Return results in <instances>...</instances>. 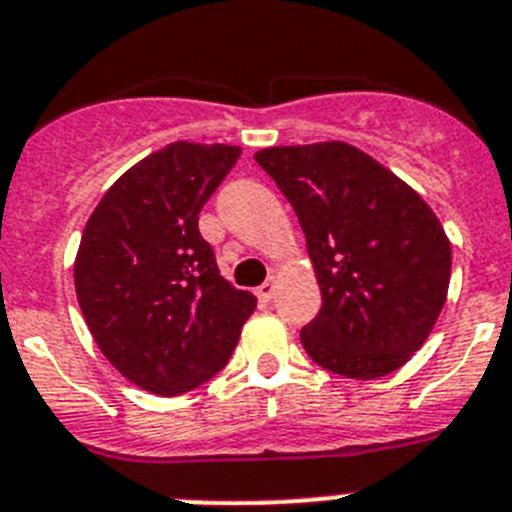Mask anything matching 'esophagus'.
I'll use <instances>...</instances> for the list:
<instances>
[{
	"label": "esophagus",
	"instance_id": "34e87169",
	"mask_svg": "<svg viewBox=\"0 0 512 512\" xmlns=\"http://www.w3.org/2000/svg\"><path fill=\"white\" fill-rule=\"evenodd\" d=\"M275 288H278V280H275V278L265 280V283L257 288V298H260L262 303H270L275 298Z\"/></svg>",
	"mask_w": 512,
	"mask_h": 512
}]
</instances>
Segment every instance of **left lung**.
<instances>
[{
  "instance_id": "8db88e82",
  "label": "left lung",
  "mask_w": 512,
  "mask_h": 512,
  "mask_svg": "<svg viewBox=\"0 0 512 512\" xmlns=\"http://www.w3.org/2000/svg\"><path fill=\"white\" fill-rule=\"evenodd\" d=\"M255 160L296 211L319 280L321 311L301 329L308 357L357 380L403 367L449 290L451 245L431 206L347 142L265 147Z\"/></svg>"
}]
</instances>
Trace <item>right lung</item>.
Here are the masks:
<instances>
[{
    "label": "right lung",
    "mask_w": 512,
    "mask_h": 512,
    "mask_svg": "<svg viewBox=\"0 0 512 512\" xmlns=\"http://www.w3.org/2000/svg\"><path fill=\"white\" fill-rule=\"evenodd\" d=\"M237 145L173 142L132 165L86 222L73 280L94 342L124 377L181 395L232 357L257 298L222 278L199 214Z\"/></svg>",
    "instance_id": "obj_1"
}]
</instances>
